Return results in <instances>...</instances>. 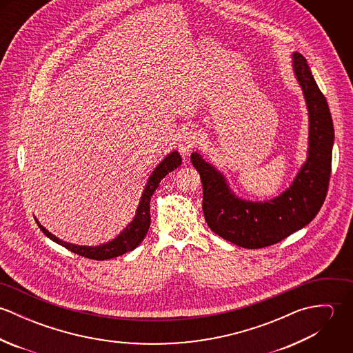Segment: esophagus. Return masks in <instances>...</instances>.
<instances>
[{
  "label": "esophagus",
  "mask_w": 353,
  "mask_h": 353,
  "mask_svg": "<svg viewBox=\"0 0 353 353\" xmlns=\"http://www.w3.org/2000/svg\"><path fill=\"white\" fill-rule=\"evenodd\" d=\"M197 144V133L194 130H186L178 140V148L183 156H189Z\"/></svg>",
  "instance_id": "obj_1"
}]
</instances>
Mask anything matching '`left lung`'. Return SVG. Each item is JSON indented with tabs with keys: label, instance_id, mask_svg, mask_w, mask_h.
Wrapping results in <instances>:
<instances>
[{
	"label": "left lung",
	"instance_id": "8db88e82",
	"mask_svg": "<svg viewBox=\"0 0 353 353\" xmlns=\"http://www.w3.org/2000/svg\"><path fill=\"white\" fill-rule=\"evenodd\" d=\"M292 69L308 111V148L290 188L272 200H243L200 153L190 156L201 176L202 209L209 228L243 249L272 246L302 230L316 216L327 193L334 144L330 110L302 54H292Z\"/></svg>",
	"mask_w": 353,
	"mask_h": 353
}]
</instances>
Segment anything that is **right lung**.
<instances>
[{"instance_id": "1", "label": "right lung", "mask_w": 353, "mask_h": 353, "mask_svg": "<svg viewBox=\"0 0 353 353\" xmlns=\"http://www.w3.org/2000/svg\"><path fill=\"white\" fill-rule=\"evenodd\" d=\"M182 164V157L178 151H172L168 153L152 171L147 185L144 188V192L141 194V199L139 202V206L136 209V214L133 217V220L119 232V235L117 238H114L110 242L101 243L98 246H79V245H73L69 242H65L59 238H57L55 235H52L49 232L37 219V224L39 225V228L42 230V232L50 238L52 242L61 245L62 248L70 250L74 254H79L81 256L90 258V259H97V261H104V259H110V258H115L119 256L125 252H132L134 250L145 238L150 225H151V212H150V202H151L152 194L154 193V190L157 189L159 183L161 182V179L171 171H174L175 168H178Z\"/></svg>"}]
</instances>
